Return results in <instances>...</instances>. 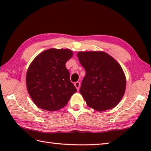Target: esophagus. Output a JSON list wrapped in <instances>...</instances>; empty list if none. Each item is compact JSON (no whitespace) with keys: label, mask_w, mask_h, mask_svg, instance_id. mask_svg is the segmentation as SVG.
<instances>
[{"label":"esophagus","mask_w":151,"mask_h":151,"mask_svg":"<svg viewBox=\"0 0 151 151\" xmlns=\"http://www.w3.org/2000/svg\"><path fill=\"white\" fill-rule=\"evenodd\" d=\"M75 87L76 88V89H77V91H78L79 88H80V86H81L80 82H76V83H75Z\"/></svg>","instance_id":"1"}]
</instances>
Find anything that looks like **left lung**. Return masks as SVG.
Returning a JSON list of instances; mask_svg holds the SVG:
<instances>
[{
	"instance_id": "left-lung-1",
	"label": "left lung",
	"mask_w": 151,
	"mask_h": 151,
	"mask_svg": "<svg viewBox=\"0 0 151 151\" xmlns=\"http://www.w3.org/2000/svg\"><path fill=\"white\" fill-rule=\"evenodd\" d=\"M77 57L86 70L80 93L86 104L97 111L114 108L126 89V77L121 65L103 51L78 52Z\"/></svg>"
}]
</instances>
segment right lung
<instances>
[{
  "mask_svg": "<svg viewBox=\"0 0 151 151\" xmlns=\"http://www.w3.org/2000/svg\"><path fill=\"white\" fill-rule=\"evenodd\" d=\"M73 55L68 48H50L40 53L30 63L26 75L27 88L39 108L58 111L76 92L65 66Z\"/></svg>",
  "mask_w": 151,
  "mask_h": 151,
  "instance_id": "obj_1",
  "label": "right lung"
}]
</instances>
